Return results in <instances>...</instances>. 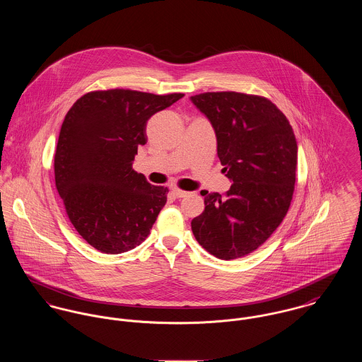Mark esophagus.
Here are the masks:
<instances>
[{
  "label": "esophagus",
  "instance_id": "1",
  "mask_svg": "<svg viewBox=\"0 0 362 362\" xmlns=\"http://www.w3.org/2000/svg\"><path fill=\"white\" fill-rule=\"evenodd\" d=\"M172 193H173V196L177 197V199H183V197H186V196L189 194L187 192H183V190H179V189H172Z\"/></svg>",
  "mask_w": 362,
  "mask_h": 362
}]
</instances>
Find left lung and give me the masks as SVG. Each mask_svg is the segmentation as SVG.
Wrapping results in <instances>:
<instances>
[{"label":"left lung","instance_id":"left-lung-1","mask_svg":"<svg viewBox=\"0 0 362 362\" xmlns=\"http://www.w3.org/2000/svg\"><path fill=\"white\" fill-rule=\"evenodd\" d=\"M212 124L222 172L233 183L225 196L208 193L192 221L196 240L221 259L255 251L286 216L296 182L297 141L269 100L236 91L190 97Z\"/></svg>","mask_w":362,"mask_h":362}]
</instances>
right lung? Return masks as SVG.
<instances>
[{"instance_id": "right-lung-1", "label": "right lung", "mask_w": 362, "mask_h": 362, "mask_svg": "<svg viewBox=\"0 0 362 362\" xmlns=\"http://www.w3.org/2000/svg\"><path fill=\"white\" fill-rule=\"evenodd\" d=\"M183 94L93 91L62 123L54 160L55 186L84 240L105 254L126 252L150 235L168 189L132 169L146 123Z\"/></svg>"}]
</instances>
